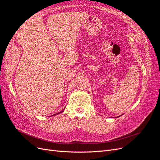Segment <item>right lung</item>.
Returning a JSON list of instances; mask_svg holds the SVG:
<instances>
[{
    "label": "right lung",
    "instance_id": "1",
    "mask_svg": "<svg viewBox=\"0 0 160 160\" xmlns=\"http://www.w3.org/2000/svg\"><path fill=\"white\" fill-rule=\"evenodd\" d=\"M64 110H62V111H61V112H59V113H55V115H57V114H59V113H62V111H63Z\"/></svg>",
    "mask_w": 160,
    "mask_h": 160
}]
</instances>
